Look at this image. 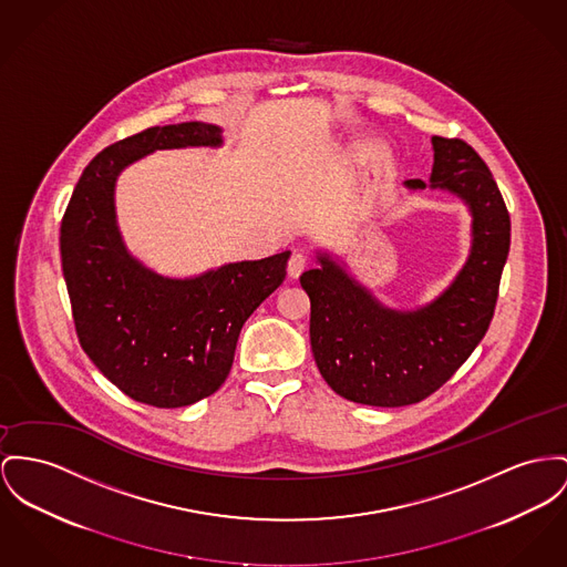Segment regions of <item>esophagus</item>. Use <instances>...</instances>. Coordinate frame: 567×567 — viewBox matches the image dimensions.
Here are the masks:
<instances>
[{
    "label": "esophagus",
    "mask_w": 567,
    "mask_h": 567,
    "mask_svg": "<svg viewBox=\"0 0 567 567\" xmlns=\"http://www.w3.org/2000/svg\"><path fill=\"white\" fill-rule=\"evenodd\" d=\"M307 268V258L299 254V251H295L292 256H290V260H288V275L292 277V279H297V277H301L302 270Z\"/></svg>",
    "instance_id": "34e87169"
}]
</instances>
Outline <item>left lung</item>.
I'll return each instance as SVG.
<instances>
[{
    "label": "left lung",
    "mask_w": 567,
    "mask_h": 567,
    "mask_svg": "<svg viewBox=\"0 0 567 567\" xmlns=\"http://www.w3.org/2000/svg\"><path fill=\"white\" fill-rule=\"evenodd\" d=\"M430 183L471 215V247L450 286L411 309L389 307L340 256L316 249L301 275L311 301L309 340L327 384L350 402L398 409L434 393L471 357L491 327L501 272L509 254V213L482 156L462 140L432 137Z\"/></svg>",
    "instance_id": "1"
}]
</instances>
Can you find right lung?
Wrapping results in <instances>:
<instances>
[{
  "label": "right lung",
  "mask_w": 567,
  "mask_h": 567,
  "mask_svg": "<svg viewBox=\"0 0 567 567\" xmlns=\"http://www.w3.org/2000/svg\"><path fill=\"white\" fill-rule=\"evenodd\" d=\"M221 146L224 128L208 122L126 137L90 161L62 219V270L79 343L122 393L156 409L189 406L215 393L245 320L286 279L290 251L169 277L124 243L115 185L128 165L156 151Z\"/></svg>",
  "instance_id": "right-lung-1"
}]
</instances>
